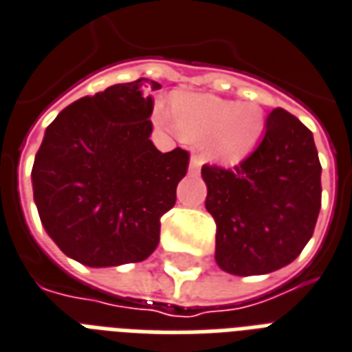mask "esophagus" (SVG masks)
I'll list each match as a JSON object with an SVG mask.
<instances>
[{
	"instance_id": "34e87169",
	"label": "esophagus",
	"mask_w": 352,
	"mask_h": 352,
	"mask_svg": "<svg viewBox=\"0 0 352 352\" xmlns=\"http://www.w3.org/2000/svg\"><path fill=\"white\" fill-rule=\"evenodd\" d=\"M199 168H201V160L194 155V157L190 158V166H188V170H190L192 175H197V173H199Z\"/></svg>"
}]
</instances>
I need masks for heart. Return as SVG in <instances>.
<instances>
[{
  "label": "heart",
  "instance_id": "1",
  "mask_svg": "<svg viewBox=\"0 0 352 352\" xmlns=\"http://www.w3.org/2000/svg\"><path fill=\"white\" fill-rule=\"evenodd\" d=\"M171 111L157 104L155 118L186 140H201V153L218 164H238L258 146L265 133V112L258 103H236L212 94H177Z\"/></svg>",
  "mask_w": 352,
  "mask_h": 352
}]
</instances>
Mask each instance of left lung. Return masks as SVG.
Returning a JSON list of instances; mask_svg holds the SVG:
<instances>
[{"label":"left lung","instance_id":"obj_1","mask_svg":"<svg viewBox=\"0 0 352 352\" xmlns=\"http://www.w3.org/2000/svg\"><path fill=\"white\" fill-rule=\"evenodd\" d=\"M206 210L216 221V262L249 277L294 262L321 208V164L310 129L275 109L258 147L234 170L203 166Z\"/></svg>","mask_w":352,"mask_h":352}]
</instances>
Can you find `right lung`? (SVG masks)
<instances>
[{
  "label": "right lung",
  "mask_w": 352,
  "mask_h": 352,
  "mask_svg": "<svg viewBox=\"0 0 352 352\" xmlns=\"http://www.w3.org/2000/svg\"><path fill=\"white\" fill-rule=\"evenodd\" d=\"M146 88L160 85L138 79L77 99L45 129L34 157L33 194L45 232L90 267L146 260L188 171V151L160 153L149 140Z\"/></svg>",
  "instance_id": "add662e5"
}]
</instances>
